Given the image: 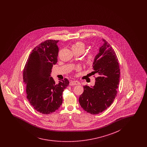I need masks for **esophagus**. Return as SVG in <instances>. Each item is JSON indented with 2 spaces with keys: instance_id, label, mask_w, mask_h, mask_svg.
<instances>
[{
  "instance_id": "1",
  "label": "esophagus",
  "mask_w": 147,
  "mask_h": 147,
  "mask_svg": "<svg viewBox=\"0 0 147 147\" xmlns=\"http://www.w3.org/2000/svg\"><path fill=\"white\" fill-rule=\"evenodd\" d=\"M80 82H79V81H76V80H74V81H72L71 82H70V83H69V85H70V86L80 85Z\"/></svg>"
}]
</instances>
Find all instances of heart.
<instances>
[{
    "mask_svg": "<svg viewBox=\"0 0 147 147\" xmlns=\"http://www.w3.org/2000/svg\"><path fill=\"white\" fill-rule=\"evenodd\" d=\"M71 49L73 52H80L82 53L85 51V45L81 41H77L71 46ZM96 57V54L94 52L87 54L85 58V62L87 65H92L95 61ZM77 70L79 68H76Z\"/></svg>",
    "mask_w": 147,
    "mask_h": 147,
    "instance_id": "obj_1",
    "label": "heart"
}]
</instances>
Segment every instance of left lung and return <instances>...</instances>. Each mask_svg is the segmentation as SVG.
<instances>
[{
	"instance_id": "1",
	"label": "left lung",
	"mask_w": 147,
	"mask_h": 147,
	"mask_svg": "<svg viewBox=\"0 0 147 147\" xmlns=\"http://www.w3.org/2000/svg\"><path fill=\"white\" fill-rule=\"evenodd\" d=\"M93 62L95 82L93 87L84 86V92L79 98L80 106L91 114H98L109 107L117 94L120 69L114 49L105 39Z\"/></svg>"
}]
</instances>
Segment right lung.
I'll list each match as a JSON object with an SVG mask.
<instances>
[{
	"label": "right lung",
	"mask_w": 147,
	"mask_h": 147,
	"mask_svg": "<svg viewBox=\"0 0 147 147\" xmlns=\"http://www.w3.org/2000/svg\"><path fill=\"white\" fill-rule=\"evenodd\" d=\"M59 40H47L32 50L25 65L23 80L27 98L36 111L49 114L62 103V93L69 85L67 79L57 84L51 77L53 65L58 61Z\"/></svg>",
	"instance_id": "add662e5"
}]
</instances>
